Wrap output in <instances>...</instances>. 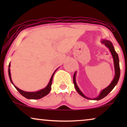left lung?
Here are the masks:
<instances>
[{
	"mask_svg": "<svg viewBox=\"0 0 127 127\" xmlns=\"http://www.w3.org/2000/svg\"><path fill=\"white\" fill-rule=\"evenodd\" d=\"M101 43L102 44H105V46H106L107 47L109 48V51H110L111 54H112L113 59L114 71H115V76H114L113 80L110 84H109L107 87H106L105 88H104L103 90H102V91H100L99 95L97 97H96V98H88V97H87L86 96H85L84 94L81 91V90L79 89V87L77 86V83H76V72H75V73H74V76H73V83L74 85V87H75L76 91H77V93H79L81 96L84 97V98L88 99H90V100H98L102 99V98H105L106 96H107V95L109 94V93H110L113 89L114 87L117 85L118 81H119L120 76V65H119V56H118L117 53H116L115 50H114V48L113 47V45L112 44V43L110 41L108 40H105V39L102 40Z\"/></svg>",
	"mask_w": 127,
	"mask_h": 127,
	"instance_id": "obj_1",
	"label": "left lung"
}]
</instances>
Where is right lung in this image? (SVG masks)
I'll return each instance as SVG.
<instances>
[{
	"instance_id": "add662e5",
	"label": "right lung",
	"mask_w": 127,
	"mask_h": 127,
	"mask_svg": "<svg viewBox=\"0 0 127 127\" xmlns=\"http://www.w3.org/2000/svg\"><path fill=\"white\" fill-rule=\"evenodd\" d=\"M10 63L9 64V65H8V76H9L10 81H11L12 84H13V86L15 87V88L18 90V91L22 95V96L27 99H40L41 98H43V97H44V96H46V95H47L48 94L50 93V90H51V84H52V81H53V76L54 75L55 72H56L57 69H58L57 68L56 70L54 71V72L53 73V74H52L49 83H48V85L46 87L43 88V89L40 90L39 91H36V92H27V91H24L23 90H20V88H18L17 87L15 86V85L13 84V81H12L11 77V73H10Z\"/></svg>"
}]
</instances>
